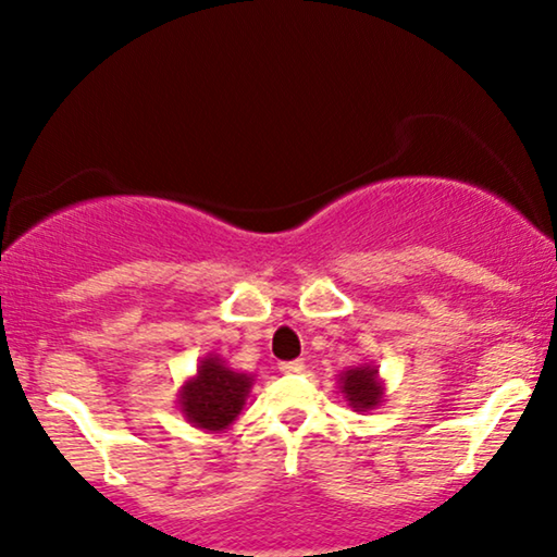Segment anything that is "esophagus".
Returning a JSON list of instances; mask_svg holds the SVG:
<instances>
[{"instance_id": "34e87169", "label": "esophagus", "mask_w": 557, "mask_h": 557, "mask_svg": "<svg viewBox=\"0 0 557 557\" xmlns=\"http://www.w3.org/2000/svg\"><path fill=\"white\" fill-rule=\"evenodd\" d=\"M280 372L283 374H300L306 364H302V359H295V361H280Z\"/></svg>"}]
</instances>
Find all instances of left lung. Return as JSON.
<instances>
[{
  "mask_svg": "<svg viewBox=\"0 0 557 557\" xmlns=\"http://www.w3.org/2000/svg\"><path fill=\"white\" fill-rule=\"evenodd\" d=\"M341 389H344L348 403H351L356 410H369V407L382 403V387L380 382H376V369H348V372L341 376Z\"/></svg>",
  "mask_w": 557,
  "mask_h": 557,
  "instance_id": "obj_1",
  "label": "left lung"
}]
</instances>
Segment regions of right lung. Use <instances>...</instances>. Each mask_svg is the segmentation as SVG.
Listing matches in <instances>:
<instances>
[{
    "label": "right lung",
    "mask_w": 557,
    "mask_h": 557,
    "mask_svg": "<svg viewBox=\"0 0 557 557\" xmlns=\"http://www.w3.org/2000/svg\"><path fill=\"white\" fill-rule=\"evenodd\" d=\"M251 387L247 374L232 372L216 356H209L198 369L196 380L183 387L181 407L190 422L203 430H221L232 425L242 412L244 397Z\"/></svg>",
    "instance_id": "right-lung-1"
}]
</instances>
